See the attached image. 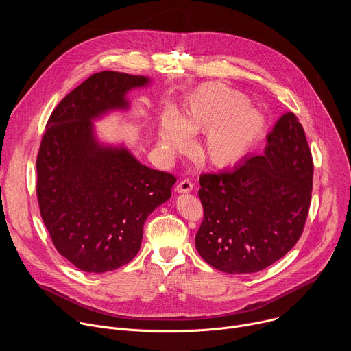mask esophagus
Here are the masks:
<instances>
[{
    "mask_svg": "<svg viewBox=\"0 0 351 351\" xmlns=\"http://www.w3.org/2000/svg\"><path fill=\"white\" fill-rule=\"evenodd\" d=\"M193 190V183L191 180L189 179H184V180H180L176 186V191L178 193H190Z\"/></svg>",
    "mask_w": 351,
    "mask_h": 351,
    "instance_id": "obj_1",
    "label": "esophagus"
}]
</instances>
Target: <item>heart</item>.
<instances>
[{"label":"heart","instance_id":"heart-1","mask_svg":"<svg viewBox=\"0 0 351 351\" xmlns=\"http://www.w3.org/2000/svg\"><path fill=\"white\" fill-rule=\"evenodd\" d=\"M250 99L221 83L198 87L179 112H164L158 130V147L165 156L175 154L187 144V137L206 132L197 144L204 162L223 168L240 161L260 138L264 117L248 108Z\"/></svg>","mask_w":351,"mask_h":351}]
</instances>
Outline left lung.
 Returning a JSON list of instances; mask_svg holds the SVG:
<instances>
[{"instance_id": "left-lung-1", "label": "left lung", "mask_w": 351, "mask_h": 351, "mask_svg": "<svg viewBox=\"0 0 351 351\" xmlns=\"http://www.w3.org/2000/svg\"><path fill=\"white\" fill-rule=\"evenodd\" d=\"M267 140L263 156L245 157L232 171L199 176L204 219L195 248L218 271H263L280 260L303 233L314 173L304 129L287 112Z\"/></svg>"}]
</instances>
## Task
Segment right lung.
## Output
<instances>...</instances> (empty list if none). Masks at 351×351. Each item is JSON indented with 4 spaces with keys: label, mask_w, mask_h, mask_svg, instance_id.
I'll use <instances>...</instances> for the list:
<instances>
[{
    "label": "right lung",
    "mask_w": 351,
    "mask_h": 351,
    "mask_svg": "<svg viewBox=\"0 0 351 351\" xmlns=\"http://www.w3.org/2000/svg\"><path fill=\"white\" fill-rule=\"evenodd\" d=\"M148 83L145 76L94 73L47 122L36 161L40 214L58 253L84 272L114 271L133 260L147 217L171 198L173 175L94 134V119L128 110L126 93Z\"/></svg>",
    "instance_id": "add662e5"
}]
</instances>
